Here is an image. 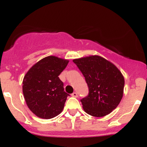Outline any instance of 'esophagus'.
Masks as SVG:
<instances>
[{
    "instance_id": "34e87169",
    "label": "esophagus",
    "mask_w": 147,
    "mask_h": 147,
    "mask_svg": "<svg viewBox=\"0 0 147 147\" xmlns=\"http://www.w3.org/2000/svg\"><path fill=\"white\" fill-rule=\"evenodd\" d=\"M71 95L72 96V97H78V95H77V93L76 92H74Z\"/></svg>"
}]
</instances>
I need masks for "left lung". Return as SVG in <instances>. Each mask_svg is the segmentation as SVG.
<instances>
[{
  "mask_svg": "<svg viewBox=\"0 0 147 147\" xmlns=\"http://www.w3.org/2000/svg\"><path fill=\"white\" fill-rule=\"evenodd\" d=\"M89 89L81 99L84 111L94 117H104L117 108L124 94V76L113 63L98 55L73 59Z\"/></svg>",
  "mask_w": 147,
  "mask_h": 147,
  "instance_id": "1",
  "label": "left lung"
}]
</instances>
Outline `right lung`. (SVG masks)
Returning <instances> with one entry per match:
<instances>
[{
  "label": "right lung",
  "mask_w": 147,
  "mask_h": 147,
  "mask_svg": "<svg viewBox=\"0 0 147 147\" xmlns=\"http://www.w3.org/2000/svg\"><path fill=\"white\" fill-rule=\"evenodd\" d=\"M69 61L48 56L38 61L27 72L23 92L30 110L37 117L51 119L63 111L67 97L63 83L59 78Z\"/></svg>",
  "instance_id": "obj_1"
}]
</instances>
